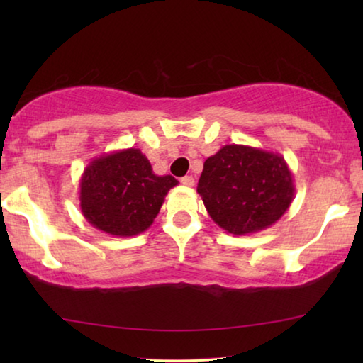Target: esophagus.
<instances>
[{"label":"esophagus","instance_id":"34e87169","mask_svg":"<svg viewBox=\"0 0 363 363\" xmlns=\"http://www.w3.org/2000/svg\"><path fill=\"white\" fill-rule=\"evenodd\" d=\"M181 182H182V186H186V187H194L195 179H194L192 176H184L182 179H181Z\"/></svg>","mask_w":363,"mask_h":363}]
</instances>
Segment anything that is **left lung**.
I'll return each instance as SVG.
<instances>
[{
    "label": "left lung",
    "instance_id": "1",
    "mask_svg": "<svg viewBox=\"0 0 363 363\" xmlns=\"http://www.w3.org/2000/svg\"><path fill=\"white\" fill-rule=\"evenodd\" d=\"M196 192L220 229L248 235L284 216L294 199V182L280 153L229 144L205 160Z\"/></svg>",
    "mask_w": 363,
    "mask_h": 363
}]
</instances>
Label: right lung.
Instances as JSON below:
<instances>
[{
  "label": "right lung",
  "mask_w": 363,
  "mask_h": 363,
  "mask_svg": "<svg viewBox=\"0 0 363 363\" xmlns=\"http://www.w3.org/2000/svg\"><path fill=\"white\" fill-rule=\"evenodd\" d=\"M177 186L158 176L139 149H123L91 160L79 179V208L96 229L113 237L145 232L158 216L164 196Z\"/></svg>",
  "instance_id": "add662e5"
}]
</instances>
